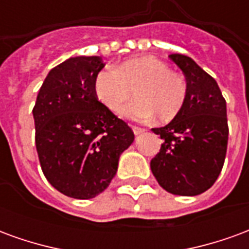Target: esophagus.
Masks as SVG:
<instances>
[{"label": "esophagus", "mask_w": 249, "mask_h": 249, "mask_svg": "<svg viewBox=\"0 0 249 249\" xmlns=\"http://www.w3.org/2000/svg\"><path fill=\"white\" fill-rule=\"evenodd\" d=\"M132 130H133V133H135L136 136L141 135V133L145 132V129H144V128H140V126H132Z\"/></svg>", "instance_id": "1"}]
</instances>
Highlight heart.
I'll return each instance as SVG.
<instances>
[{
    "label": "heart",
    "mask_w": 249,
    "mask_h": 249,
    "mask_svg": "<svg viewBox=\"0 0 249 249\" xmlns=\"http://www.w3.org/2000/svg\"><path fill=\"white\" fill-rule=\"evenodd\" d=\"M98 101L117 113L132 97L137 100L123 109L126 119L146 121L156 116L169 123L178 116L187 100V84L165 62L155 57H137L112 68H105L94 80Z\"/></svg>",
    "instance_id": "heart-1"
}]
</instances>
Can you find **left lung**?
Here are the masks:
<instances>
[{
	"label": "left lung",
	"mask_w": 249,
	"mask_h": 249,
	"mask_svg": "<svg viewBox=\"0 0 249 249\" xmlns=\"http://www.w3.org/2000/svg\"><path fill=\"white\" fill-rule=\"evenodd\" d=\"M169 58L185 76L187 100L169 124L152 129L162 144L151 169L167 192L196 196L213 185L224 165L230 133L227 104L213 77L191 57Z\"/></svg>",
	"instance_id": "obj_1"
}]
</instances>
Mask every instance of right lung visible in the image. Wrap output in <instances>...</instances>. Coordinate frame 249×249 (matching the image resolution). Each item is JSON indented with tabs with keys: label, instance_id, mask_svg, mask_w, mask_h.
Segmentation results:
<instances>
[{
	"label": "right lung",
	"instance_id": "add662e5",
	"mask_svg": "<svg viewBox=\"0 0 249 249\" xmlns=\"http://www.w3.org/2000/svg\"><path fill=\"white\" fill-rule=\"evenodd\" d=\"M104 66L98 56L68 58L48 73L33 108L41 169L73 198L105 191L135 140L128 124L96 97L94 80Z\"/></svg>",
	"mask_w": 249,
	"mask_h": 249
}]
</instances>
